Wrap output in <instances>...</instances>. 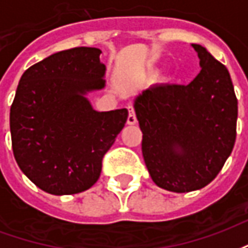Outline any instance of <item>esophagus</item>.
I'll return each instance as SVG.
<instances>
[{"label":"esophagus","mask_w":248,"mask_h":248,"mask_svg":"<svg viewBox=\"0 0 248 248\" xmlns=\"http://www.w3.org/2000/svg\"><path fill=\"white\" fill-rule=\"evenodd\" d=\"M127 110H129V117H127V124H137V117H135L134 108L129 105L127 106Z\"/></svg>","instance_id":"1"}]
</instances>
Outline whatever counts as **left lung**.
<instances>
[{"mask_svg":"<svg viewBox=\"0 0 248 248\" xmlns=\"http://www.w3.org/2000/svg\"><path fill=\"white\" fill-rule=\"evenodd\" d=\"M201 73L187 86L159 85L138 94L134 110L153 182L172 192L207 186L234 149L238 101L226 66L191 44Z\"/></svg>","mask_w":248,"mask_h":248,"instance_id":"1","label":"left lung"}]
</instances>
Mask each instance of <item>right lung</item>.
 Wrapping results in <instances>:
<instances>
[{
  "label": "right lung",
  "mask_w": 248,
  "mask_h": 248,
  "mask_svg": "<svg viewBox=\"0 0 248 248\" xmlns=\"http://www.w3.org/2000/svg\"><path fill=\"white\" fill-rule=\"evenodd\" d=\"M97 47L51 54L25 71L10 108L16 161L53 195L78 194L97 182L102 158L127 121V110H94L87 94L102 90L106 66Z\"/></svg>",
  "instance_id": "right-lung-1"
}]
</instances>
